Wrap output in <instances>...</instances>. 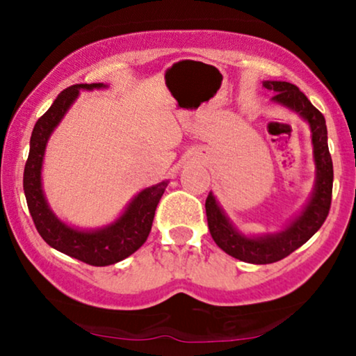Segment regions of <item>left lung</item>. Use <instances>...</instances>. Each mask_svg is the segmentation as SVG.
Segmentation results:
<instances>
[{
	"label": "left lung",
	"mask_w": 356,
	"mask_h": 356,
	"mask_svg": "<svg viewBox=\"0 0 356 356\" xmlns=\"http://www.w3.org/2000/svg\"><path fill=\"white\" fill-rule=\"evenodd\" d=\"M263 87L273 92V100L280 102L300 113L312 127V140L316 164V186L313 197L298 219L293 220L283 232L266 238H246L239 234L216 202L214 195L206 199L207 224L212 239L224 252L252 264H271L284 259L298 248H301L323 226L332 207L333 162L328 150V132L323 113L306 99L296 85L288 81H264Z\"/></svg>",
	"instance_id": "left-lung-1"
}]
</instances>
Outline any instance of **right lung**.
Returning <instances> with one entry per match:
<instances>
[{
    "label": "right lung",
    "mask_w": 356,
    "mask_h": 356,
    "mask_svg": "<svg viewBox=\"0 0 356 356\" xmlns=\"http://www.w3.org/2000/svg\"><path fill=\"white\" fill-rule=\"evenodd\" d=\"M104 87V83H79L65 88L53 105L33 127L30 138V154L24 164L23 189L28 209L36 231L48 246L63 254L83 261L90 266H108L125 259L137 251L149 238L157 204L164 194L167 182L142 191L129 204L127 211L115 222L100 231H79L60 222L50 211L42 191V162L48 137L58 122L79 97L80 88L92 90Z\"/></svg>",
    "instance_id": "right-lung-1"
}]
</instances>
